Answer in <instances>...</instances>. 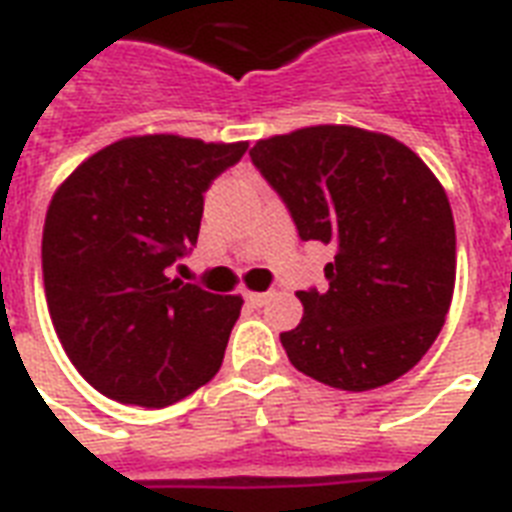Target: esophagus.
Wrapping results in <instances>:
<instances>
[{"label": "esophagus", "mask_w": 512, "mask_h": 512, "mask_svg": "<svg viewBox=\"0 0 512 512\" xmlns=\"http://www.w3.org/2000/svg\"><path fill=\"white\" fill-rule=\"evenodd\" d=\"M268 297H271V292H247V295H244V300H247L252 308H260V305L268 303Z\"/></svg>", "instance_id": "1"}]
</instances>
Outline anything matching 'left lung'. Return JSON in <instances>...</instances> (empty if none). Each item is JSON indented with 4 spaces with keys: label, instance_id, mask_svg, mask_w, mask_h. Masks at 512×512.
Segmentation results:
<instances>
[{
    "label": "left lung",
    "instance_id": "8db88e82",
    "mask_svg": "<svg viewBox=\"0 0 512 512\" xmlns=\"http://www.w3.org/2000/svg\"><path fill=\"white\" fill-rule=\"evenodd\" d=\"M303 241L335 247L324 292H297L303 321L281 332L295 369L340 390L398 380L444 327L457 236L444 185L412 148L348 124L257 140L249 151Z\"/></svg>",
    "mask_w": 512,
    "mask_h": 512
}]
</instances>
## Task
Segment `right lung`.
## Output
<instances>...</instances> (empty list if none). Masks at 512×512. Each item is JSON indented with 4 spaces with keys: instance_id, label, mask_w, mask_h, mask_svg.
Masks as SVG:
<instances>
[{
    "instance_id": "right-lung-1",
    "label": "right lung",
    "mask_w": 512,
    "mask_h": 512,
    "mask_svg": "<svg viewBox=\"0 0 512 512\" xmlns=\"http://www.w3.org/2000/svg\"><path fill=\"white\" fill-rule=\"evenodd\" d=\"M249 143L135 135L84 159L44 217L52 327L84 380L122 404L162 409L223 364L239 295L170 279L199 239L204 191Z\"/></svg>"
}]
</instances>
